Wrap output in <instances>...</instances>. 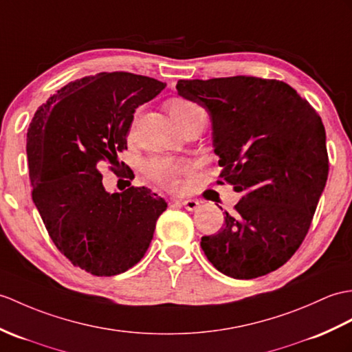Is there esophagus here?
Masks as SVG:
<instances>
[{"label": "esophagus", "mask_w": 352, "mask_h": 352, "mask_svg": "<svg viewBox=\"0 0 352 352\" xmlns=\"http://www.w3.org/2000/svg\"><path fill=\"white\" fill-rule=\"evenodd\" d=\"M178 202L189 211H195V210H198L201 207V202L198 199H183V201H178Z\"/></svg>", "instance_id": "34e87169"}]
</instances>
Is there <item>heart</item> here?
Here are the masks:
<instances>
[{"label":"heart","instance_id":"1","mask_svg":"<svg viewBox=\"0 0 352 352\" xmlns=\"http://www.w3.org/2000/svg\"><path fill=\"white\" fill-rule=\"evenodd\" d=\"M168 111L173 120L177 122L178 127L201 116H206V112H204L198 104L184 99L169 100ZM144 173L151 182L160 184L162 187H165V189L173 190L178 187L179 177L186 173V166L170 159L154 157L145 163Z\"/></svg>","mask_w":352,"mask_h":352}]
</instances>
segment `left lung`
<instances>
[{
  "label": "left lung",
  "mask_w": 352,
  "mask_h": 352,
  "mask_svg": "<svg viewBox=\"0 0 352 352\" xmlns=\"http://www.w3.org/2000/svg\"><path fill=\"white\" fill-rule=\"evenodd\" d=\"M177 91L208 112L219 183L243 195L220 231L202 236L204 253L234 279L274 272L303 243L329 177L321 117L276 79H182Z\"/></svg>",
  "instance_id": "left-lung-1"
}]
</instances>
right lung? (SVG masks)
I'll list each match as a JSON object with an SVG mask.
<instances>
[{
  "label": "right lung",
  "mask_w": 352,
  "mask_h": 352,
  "mask_svg": "<svg viewBox=\"0 0 352 352\" xmlns=\"http://www.w3.org/2000/svg\"><path fill=\"white\" fill-rule=\"evenodd\" d=\"M165 82L127 72H102L69 82L43 103L27 133L32 201L54 244L73 265L116 276L136 265L168 204L146 187L130 186L129 166L116 173L122 192H108L99 163L127 150L135 109ZM120 165V163H118ZM124 165V163H122Z\"/></svg>",
  "instance_id": "1"
}]
</instances>
